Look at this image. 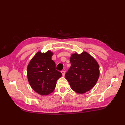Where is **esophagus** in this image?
Returning <instances> with one entry per match:
<instances>
[{"label": "esophagus", "instance_id": "1", "mask_svg": "<svg viewBox=\"0 0 125 125\" xmlns=\"http://www.w3.org/2000/svg\"><path fill=\"white\" fill-rule=\"evenodd\" d=\"M61 73H62L63 76H64V75H65V71H62Z\"/></svg>", "mask_w": 125, "mask_h": 125}]
</instances>
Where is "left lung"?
Here are the masks:
<instances>
[{"instance_id":"left-lung-1","label":"left lung","mask_w":125,"mask_h":125,"mask_svg":"<svg viewBox=\"0 0 125 125\" xmlns=\"http://www.w3.org/2000/svg\"><path fill=\"white\" fill-rule=\"evenodd\" d=\"M71 67L65 74L71 89L83 94L95 86L100 75V67L96 60L86 52L71 54Z\"/></svg>"}]
</instances>
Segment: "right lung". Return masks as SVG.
<instances>
[{
  "instance_id": "obj_1",
  "label": "right lung",
  "mask_w": 125,
  "mask_h": 125,
  "mask_svg": "<svg viewBox=\"0 0 125 125\" xmlns=\"http://www.w3.org/2000/svg\"><path fill=\"white\" fill-rule=\"evenodd\" d=\"M53 52L48 51L36 52L27 67V77L32 89L41 95H47L54 91L57 81L62 76L56 69L55 62L52 59Z\"/></svg>"
}]
</instances>
